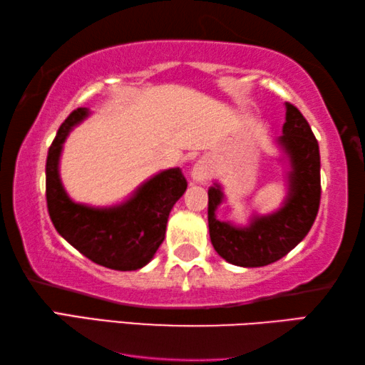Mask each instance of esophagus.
Segmentation results:
<instances>
[{
  "label": "esophagus",
  "mask_w": 365,
  "mask_h": 365,
  "mask_svg": "<svg viewBox=\"0 0 365 365\" xmlns=\"http://www.w3.org/2000/svg\"><path fill=\"white\" fill-rule=\"evenodd\" d=\"M212 178V166H210V161L202 158L197 161L192 168V179L195 182H200V184H205L208 179Z\"/></svg>",
  "instance_id": "34e87169"
}]
</instances>
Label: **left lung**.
I'll return each mask as SVG.
<instances>
[{"instance_id":"1","label":"left lung","mask_w":365,"mask_h":365,"mask_svg":"<svg viewBox=\"0 0 365 365\" xmlns=\"http://www.w3.org/2000/svg\"><path fill=\"white\" fill-rule=\"evenodd\" d=\"M278 143L291 163L289 192L284 205L267 217H254L247 228L217 220L223 200L222 187L208 189V230L217 252L239 267L273 264L294 249L312 228L320 207L319 142L307 119L294 105L286 103V123Z\"/></svg>"}]
</instances>
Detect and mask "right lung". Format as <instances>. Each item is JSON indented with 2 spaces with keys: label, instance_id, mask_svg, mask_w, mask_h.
<instances>
[{
  "label": "right lung",
  "instance_id": "obj_1",
  "mask_svg": "<svg viewBox=\"0 0 365 365\" xmlns=\"http://www.w3.org/2000/svg\"><path fill=\"white\" fill-rule=\"evenodd\" d=\"M88 116L77 108L59 126L46 157V205L56 231L95 264L111 270H139L163 242L173 205L187 189L179 168L155 175L121 205L93 208L69 199L59 179V155L69 130Z\"/></svg>",
  "mask_w": 365,
  "mask_h": 365
}]
</instances>
